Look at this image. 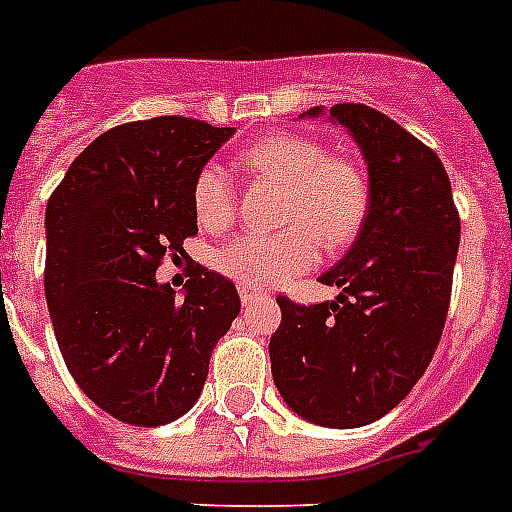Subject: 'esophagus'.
I'll list each match as a JSON object with an SVG mask.
<instances>
[{
    "mask_svg": "<svg viewBox=\"0 0 512 512\" xmlns=\"http://www.w3.org/2000/svg\"><path fill=\"white\" fill-rule=\"evenodd\" d=\"M239 297H241V303L249 305V303H255L260 295H257V292H252V289H247V287H239Z\"/></svg>",
    "mask_w": 512,
    "mask_h": 512,
    "instance_id": "34e87169",
    "label": "esophagus"
}]
</instances>
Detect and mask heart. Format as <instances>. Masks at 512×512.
Segmentation results:
<instances>
[{"mask_svg": "<svg viewBox=\"0 0 512 512\" xmlns=\"http://www.w3.org/2000/svg\"><path fill=\"white\" fill-rule=\"evenodd\" d=\"M241 162L263 180L284 185L279 233H241L217 252V268L247 289H276L319 263L327 247L348 244L369 209L366 172L350 159L303 135H268L244 151ZM193 212L204 228H228L236 212L233 185L220 164L193 180Z\"/></svg>", "mask_w": 512, "mask_h": 512, "instance_id": "b5f03b06", "label": "heart"}]
</instances>
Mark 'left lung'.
Here are the masks:
<instances>
[{"label":"left lung","instance_id":"1","mask_svg":"<svg viewBox=\"0 0 512 512\" xmlns=\"http://www.w3.org/2000/svg\"><path fill=\"white\" fill-rule=\"evenodd\" d=\"M342 124L361 148L369 209L356 241L319 281L335 300L297 305L279 295L273 382L303 420L361 428L409 396L444 332L460 215L444 164L428 146L361 103L308 108Z\"/></svg>","mask_w":512,"mask_h":512}]
</instances>
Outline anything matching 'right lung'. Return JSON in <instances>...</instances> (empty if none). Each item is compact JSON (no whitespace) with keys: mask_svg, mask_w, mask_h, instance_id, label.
<instances>
[{"mask_svg":"<svg viewBox=\"0 0 512 512\" xmlns=\"http://www.w3.org/2000/svg\"><path fill=\"white\" fill-rule=\"evenodd\" d=\"M233 127L156 116L95 138L44 215V295L76 385L111 417L156 428L199 398L239 316L233 281L196 265L183 297L156 279L199 231L193 180Z\"/></svg>","mask_w":512,"mask_h":512,"instance_id":"add662e5","label":"right lung"}]
</instances>
